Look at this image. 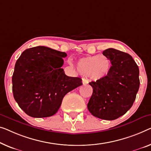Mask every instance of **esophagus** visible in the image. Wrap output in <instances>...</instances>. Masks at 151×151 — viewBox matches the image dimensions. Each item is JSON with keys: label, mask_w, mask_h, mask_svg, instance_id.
I'll return each instance as SVG.
<instances>
[{"label": "esophagus", "mask_w": 151, "mask_h": 151, "mask_svg": "<svg viewBox=\"0 0 151 151\" xmlns=\"http://www.w3.org/2000/svg\"><path fill=\"white\" fill-rule=\"evenodd\" d=\"M82 81H83V84L84 85L88 84V83H89V81L86 79V78H82Z\"/></svg>", "instance_id": "esophagus-1"}]
</instances>
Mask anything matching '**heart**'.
I'll list each match as a JSON object with an SVG mask.
<instances>
[{"label": "heart", "mask_w": 151, "mask_h": 151, "mask_svg": "<svg viewBox=\"0 0 151 151\" xmlns=\"http://www.w3.org/2000/svg\"><path fill=\"white\" fill-rule=\"evenodd\" d=\"M111 68V62L104 55L84 57L76 62V69L81 75L89 76L93 80L106 77Z\"/></svg>", "instance_id": "1"}]
</instances>
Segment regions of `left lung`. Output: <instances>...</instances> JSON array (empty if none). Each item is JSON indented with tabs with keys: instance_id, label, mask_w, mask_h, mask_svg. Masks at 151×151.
Returning a JSON list of instances; mask_svg holds the SVG:
<instances>
[{
	"instance_id": "obj_1",
	"label": "left lung",
	"mask_w": 151,
	"mask_h": 151,
	"mask_svg": "<svg viewBox=\"0 0 151 151\" xmlns=\"http://www.w3.org/2000/svg\"><path fill=\"white\" fill-rule=\"evenodd\" d=\"M103 55L111 62L108 75L89 83L93 88L87 108L92 115L114 120L132 106L140 87L139 68L128 53L109 48Z\"/></svg>"
}]
</instances>
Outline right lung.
Returning a JSON list of instances; mask_svg holds the SVG:
<instances>
[{
	"label": "right lung",
	"mask_w": 151,
	"mask_h": 151,
	"mask_svg": "<svg viewBox=\"0 0 151 151\" xmlns=\"http://www.w3.org/2000/svg\"><path fill=\"white\" fill-rule=\"evenodd\" d=\"M65 52L39 46L26 49L18 58L12 76L15 101L28 115L35 118L55 114L63 98L81 85L82 79L65 75Z\"/></svg>",
	"instance_id": "obj_1"
}]
</instances>
